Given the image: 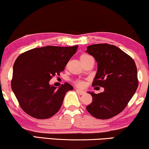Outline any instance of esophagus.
I'll use <instances>...</instances> for the list:
<instances>
[{
  "label": "esophagus",
  "instance_id": "1",
  "mask_svg": "<svg viewBox=\"0 0 149 149\" xmlns=\"http://www.w3.org/2000/svg\"><path fill=\"white\" fill-rule=\"evenodd\" d=\"M76 91H77V92L79 93L80 95H83L85 93L84 91H82V90H81V89H76Z\"/></svg>",
  "mask_w": 149,
  "mask_h": 149
}]
</instances>
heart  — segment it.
<instances>
[{
	"instance_id": "b5f03b06",
	"label": "heart",
	"mask_w": 149,
	"mask_h": 149,
	"mask_svg": "<svg viewBox=\"0 0 149 149\" xmlns=\"http://www.w3.org/2000/svg\"><path fill=\"white\" fill-rule=\"evenodd\" d=\"M89 58H91V56H89V55H87L85 54H83L81 55V56H80V60H81V62H82V61H84L85 60H87V59H88ZM75 83H76V85H77L78 87H83L84 86V82L82 81L81 80H79V81H77L76 82H75Z\"/></svg>"
}]
</instances>
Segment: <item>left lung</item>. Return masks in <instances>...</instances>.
<instances>
[{"label":"left lung","instance_id":"obj_1","mask_svg":"<svg viewBox=\"0 0 149 149\" xmlns=\"http://www.w3.org/2000/svg\"><path fill=\"white\" fill-rule=\"evenodd\" d=\"M86 52L97 63L92 86L104 88L97 94L88 92L92 102L87 106V111L97 119H110L123 111L135 93L138 86L137 68L129 55L113 45H91Z\"/></svg>","mask_w":149,"mask_h":149}]
</instances>
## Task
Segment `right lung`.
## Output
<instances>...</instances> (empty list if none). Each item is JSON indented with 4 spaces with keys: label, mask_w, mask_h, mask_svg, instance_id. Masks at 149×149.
Wrapping results in <instances>:
<instances>
[{
    "label": "right lung",
    "mask_w": 149,
    "mask_h": 149,
    "mask_svg": "<svg viewBox=\"0 0 149 149\" xmlns=\"http://www.w3.org/2000/svg\"><path fill=\"white\" fill-rule=\"evenodd\" d=\"M77 48L78 45L47 46L28 50L17 57L13 64L11 88L28 115L45 119L58 113L66 92L73 87L65 83L58 89L50 85L49 81L64 70Z\"/></svg>",
    "instance_id": "add662e5"
}]
</instances>
